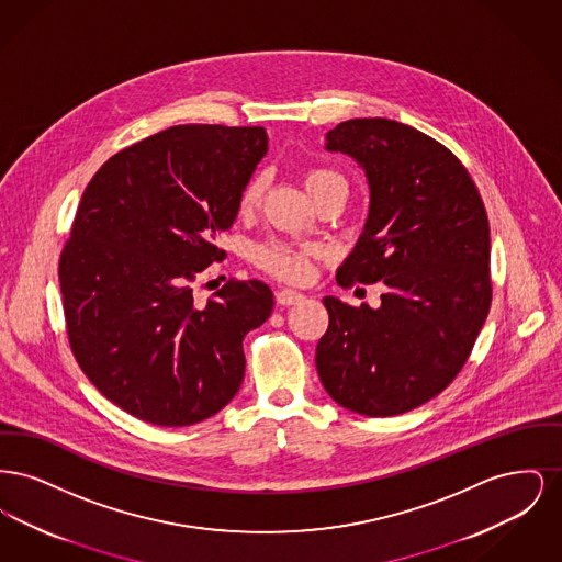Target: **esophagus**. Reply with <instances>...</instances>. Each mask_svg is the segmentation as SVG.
<instances>
[{
	"label": "esophagus",
	"instance_id": "1",
	"mask_svg": "<svg viewBox=\"0 0 562 562\" xmlns=\"http://www.w3.org/2000/svg\"><path fill=\"white\" fill-rule=\"evenodd\" d=\"M303 299V294L299 293V291H293V289H280L278 293H276V301L280 303V305H294V303H299Z\"/></svg>",
	"mask_w": 562,
	"mask_h": 562
}]
</instances>
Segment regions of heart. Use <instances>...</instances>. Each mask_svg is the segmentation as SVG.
I'll return each mask as SVG.
<instances>
[{
    "label": "heart",
    "mask_w": 562,
    "mask_h": 562,
    "mask_svg": "<svg viewBox=\"0 0 562 562\" xmlns=\"http://www.w3.org/2000/svg\"><path fill=\"white\" fill-rule=\"evenodd\" d=\"M303 183L310 191V195L316 200L322 191H326L333 186L346 183L339 172L326 166H310L303 172ZM266 175L257 172L252 175L240 191L238 198V209L241 213H250L259 206L263 191H266ZM321 248L316 244H296V241L280 240V238H269V240L257 241L250 250V261L255 268L266 271L269 276L284 280V282H303L310 271L314 259L321 257Z\"/></svg>",
    "instance_id": "1"
}]
</instances>
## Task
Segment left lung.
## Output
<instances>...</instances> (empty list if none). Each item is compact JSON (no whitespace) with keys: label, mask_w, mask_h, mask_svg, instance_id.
Instances as JSON below:
<instances>
[{"label":"left lung","mask_w":562,"mask_h":562,"mask_svg":"<svg viewBox=\"0 0 562 562\" xmlns=\"http://www.w3.org/2000/svg\"><path fill=\"white\" fill-rule=\"evenodd\" d=\"M326 147L360 161L371 186L369 221L337 284L387 291L379 310L324 299L316 367L349 411L402 415L449 387L476 344L493 299L488 218L465 166L413 126L348 120Z\"/></svg>","instance_id":"left-lung-1"}]
</instances>
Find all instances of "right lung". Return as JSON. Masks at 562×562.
Segmentation results:
<instances>
[{
	"mask_svg": "<svg viewBox=\"0 0 562 562\" xmlns=\"http://www.w3.org/2000/svg\"><path fill=\"white\" fill-rule=\"evenodd\" d=\"M268 151L261 126L186 124L111 156L81 195L58 261L65 330L83 374L140 422L200 424L236 396L241 339L273 293L229 278L198 301V276Z\"/></svg>",
	"mask_w": 562,
	"mask_h": 562,
	"instance_id": "add662e5",
	"label": "right lung"
}]
</instances>
